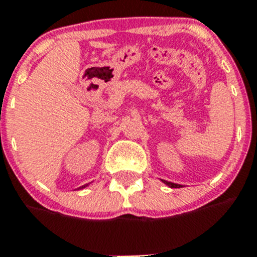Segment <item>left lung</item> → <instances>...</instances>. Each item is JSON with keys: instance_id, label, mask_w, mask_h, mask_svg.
Listing matches in <instances>:
<instances>
[{"instance_id": "left-lung-1", "label": "left lung", "mask_w": 257, "mask_h": 257, "mask_svg": "<svg viewBox=\"0 0 257 257\" xmlns=\"http://www.w3.org/2000/svg\"><path fill=\"white\" fill-rule=\"evenodd\" d=\"M161 180H163V179H161ZM163 183H165V184H167L168 187H170V188H182L183 187L182 184H175V183L168 182V180H163Z\"/></svg>"}]
</instances>
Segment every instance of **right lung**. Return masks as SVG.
I'll use <instances>...</instances> for the list:
<instances>
[{
  "instance_id": "1",
  "label": "right lung",
  "mask_w": 257,
  "mask_h": 257,
  "mask_svg": "<svg viewBox=\"0 0 257 257\" xmlns=\"http://www.w3.org/2000/svg\"><path fill=\"white\" fill-rule=\"evenodd\" d=\"M85 187H88V184H85V185H82V187H80L79 189H83V188H85Z\"/></svg>"
}]
</instances>
